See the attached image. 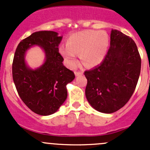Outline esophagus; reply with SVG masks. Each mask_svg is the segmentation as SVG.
<instances>
[{
	"label": "esophagus",
	"instance_id": "esophagus-1",
	"mask_svg": "<svg viewBox=\"0 0 150 150\" xmlns=\"http://www.w3.org/2000/svg\"><path fill=\"white\" fill-rule=\"evenodd\" d=\"M75 73L76 76H80V75H81L83 74V71H75Z\"/></svg>",
	"mask_w": 150,
	"mask_h": 150
}]
</instances>
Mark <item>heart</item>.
I'll return each instance as SVG.
<instances>
[{"label":"heart","mask_w":150,"mask_h":150,"mask_svg":"<svg viewBox=\"0 0 150 150\" xmlns=\"http://www.w3.org/2000/svg\"><path fill=\"white\" fill-rule=\"evenodd\" d=\"M59 51L66 63L71 67L77 64V57L86 66H94L103 61L109 47V37L106 32L85 30L72 35Z\"/></svg>","instance_id":"obj_1"}]
</instances>
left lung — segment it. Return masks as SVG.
Instances as JSON below:
<instances>
[{
	"mask_svg": "<svg viewBox=\"0 0 150 150\" xmlns=\"http://www.w3.org/2000/svg\"><path fill=\"white\" fill-rule=\"evenodd\" d=\"M141 72V57L135 42L117 30L99 65L85 71L86 96L97 111L112 113L122 108L135 91Z\"/></svg>",
	"mask_w": 150,
	"mask_h": 150,
	"instance_id": "8db88e82",
	"label": "left lung"
}]
</instances>
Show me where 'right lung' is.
<instances>
[{
	"mask_svg": "<svg viewBox=\"0 0 150 150\" xmlns=\"http://www.w3.org/2000/svg\"><path fill=\"white\" fill-rule=\"evenodd\" d=\"M62 37L54 31H39L23 39L17 46L13 63L12 76L18 94L29 109L40 115L56 112L66 100V86L75 74L64 66L59 44ZM38 45L45 50L46 61L38 69H30L24 62L26 50Z\"/></svg>",
	"mask_w": 150,
	"mask_h": 150,
	"instance_id": "add662e5",
	"label": "right lung"
}]
</instances>
